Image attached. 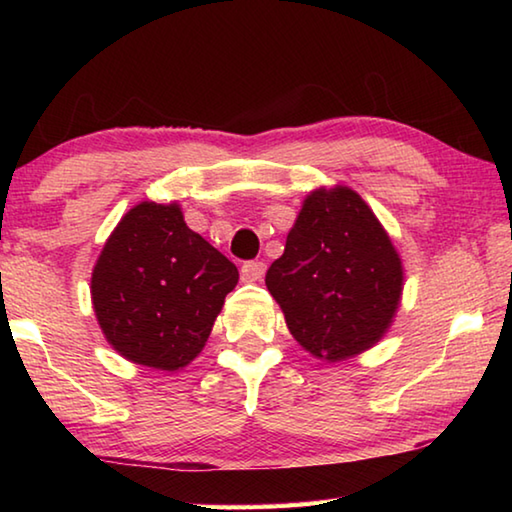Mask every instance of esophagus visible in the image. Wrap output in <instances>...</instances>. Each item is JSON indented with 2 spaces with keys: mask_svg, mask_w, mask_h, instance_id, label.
Listing matches in <instances>:
<instances>
[{
  "mask_svg": "<svg viewBox=\"0 0 512 512\" xmlns=\"http://www.w3.org/2000/svg\"><path fill=\"white\" fill-rule=\"evenodd\" d=\"M266 273L264 262H246L241 266V280L244 282H259Z\"/></svg>",
  "mask_w": 512,
  "mask_h": 512,
  "instance_id": "esophagus-1",
  "label": "esophagus"
}]
</instances>
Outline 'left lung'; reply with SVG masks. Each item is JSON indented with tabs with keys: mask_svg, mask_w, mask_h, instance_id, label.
I'll return each instance as SVG.
<instances>
[{
	"mask_svg": "<svg viewBox=\"0 0 512 512\" xmlns=\"http://www.w3.org/2000/svg\"><path fill=\"white\" fill-rule=\"evenodd\" d=\"M404 271L375 212L350 187L311 192L266 287L302 348L329 363L375 345L391 327Z\"/></svg>",
	"mask_w": 512,
	"mask_h": 512,
	"instance_id": "8db88e82",
	"label": "left lung"
}]
</instances>
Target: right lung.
<instances>
[{
	"label": "right lung",
	"instance_id": "obj_1",
	"mask_svg": "<svg viewBox=\"0 0 512 512\" xmlns=\"http://www.w3.org/2000/svg\"><path fill=\"white\" fill-rule=\"evenodd\" d=\"M237 282V266L187 228L178 203L144 201L112 230L90 289L103 334L121 357L176 372L205 348Z\"/></svg>",
	"mask_w": 512,
	"mask_h": 512
}]
</instances>
